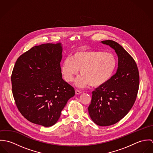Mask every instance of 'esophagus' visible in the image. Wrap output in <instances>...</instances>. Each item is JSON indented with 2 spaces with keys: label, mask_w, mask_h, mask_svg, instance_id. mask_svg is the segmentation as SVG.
I'll return each mask as SVG.
<instances>
[{
  "label": "esophagus",
  "mask_w": 153,
  "mask_h": 153,
  "mask_svg": "<svg viewBox=\"0 0 153 153\" xmlns=\"http://www.w3.org/2000/svg\"><path fill=\"white\" fill-rule=\"evenodd\" d=\"M81 92H82L81 91H79V90H78V89L75 90V94H76V95H78V94H81Z\"/></svg>",
  "instance_id": "34e87169"
}]
</instances>
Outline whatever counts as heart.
Masks as SVG:
<instances>
[{
  "label": "heart",
  "mask_w": 153,
  "mask_h": 153,
  "mask_svg": "<svg viewBox=\"0 0 153 153\" xmlns=\"http://www.w3.org/2000/svg\"><path fill=\"white\" fill-rule=\"evenodd\" d=\"M117 65V58L111 52L79 51L64 61L61 72L66 81L70 82L80 69L81 75L76 80V86L82 87L90 85L93 87H98L109 81Z\"/></svg>",
  "instance_id": "heart-1"
}]
</instances>
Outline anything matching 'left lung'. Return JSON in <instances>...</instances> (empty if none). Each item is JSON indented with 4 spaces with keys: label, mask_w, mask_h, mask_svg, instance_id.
<instances>
[{
    "label": "left lung",
    "mask_w": 153,
    "mask_h": 153,
    "mask_svg": "<svg viewBox=\"0 0 153 153\" xmlns=\"http://www.w3.org/2000/svg\"><path fill=\"white\" fill-rule=\"evenodd\" d=\"M101 43L115 50L118 57V68L106 84L92 92L88 109L96 124L109 126L123 118L132 107L137 96L140 77L134 59L122 46L111 40Z\"/></svg>",
    "instance_id": "1"
}]
</instances>
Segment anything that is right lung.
<instances>
[{"label":"right lung","mask_w":153,"mask_h":153,"mask_svg":"<svg viewBox=\"0 0 153 153\" xmlns=\"http://www.w3.org/2000/svg\"><path fill=\"white\" fill-rule=\"evenodd\" d=\"M61 43L35 46L21 55L14 66L12 87L18 109L30 122L51 127L61 112L74 88L62 78Z\"/></svg>","instance_id":"right-lung-1"}]
</instances>
